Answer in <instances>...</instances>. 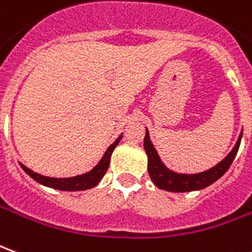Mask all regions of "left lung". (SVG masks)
<instances>
[{
    "mask_svg": "<svg viewBox=\"0 0 252 252\" xmlns=\"http://www.w3.org/2000/svg\"><path fill=\"white\" fill-rule=\"evenodd\" d=\"M243 132L239 135L235 147L232 149L228 156L225 157L221 162H218L216 166H213L209 170L200 172V173H193V175H186V173H176L173 170L168 169L161 161V158L157 153L156 147L153 146L150 140L149 131L146 129V136H144V150L149 158V175L151 180L157 187L170 191V192H189V191H198L203 188L209 187L214 181H217L221 176L225 175V172L229 169L236 157L240 142H242Z\"/></svg>",
    "mask_w": 252,
    "mask_h": 252,
    "instance_id": "8db88e82",
    "label": "left lung"
}]
</instances>
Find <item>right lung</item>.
<instances>
[{"label":"right lung","mask_w":252,"mask_h":252,"mask_svg":"<svg viewBox=\"0 0 252 252\" xmlns=\"http://www.w3.org/2000/svg\"><path fill=\"white\" fill-rule=\"evenodd\" d=\"M123 138V135H120L119 138L114 140L113 143L108 147V150L105 151V154L101 158V161L96 163L94 168L91 169L87 173L83 175L73 176V177H64V179H57V177H47V176H42L39 173H36L34 170L28 169L27 166H24L23 163H20V166L23 170L27 173L30 177H32L35 181H38L39 184H43L46 187L54 188V189H60V191H84L89 188L95 187L96 184L101 181V179L105 176L106 170L109 168L110 163V157L112 153L116 149V146L119 144V142Z\"/></svg>","instance_id":"add662e5"}]
</instances>
